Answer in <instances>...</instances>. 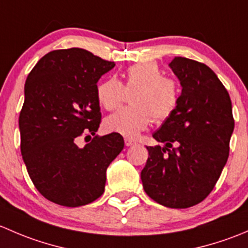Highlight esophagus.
Instances as JSON below:
<instances>
[{
    "instance_id": "34e87169",
    "label": "esophagus",
    "mask_w": 248,
    "mask_h": 248,
    "mask_svg": "<svg viewBox=\"0 0 248 248\" xmlns=\"http://www.w3.org/2000/svg\"><path fill=\"white\" fill-rule=\"evenodd\" d=\"M124 145H126V146H132V145H136V141H134V140H132V139L126 138V139H124Z\"/></svg>"
}]
</instances>
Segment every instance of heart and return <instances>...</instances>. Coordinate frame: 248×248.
<instances>
[{"instance_id":"1","label":"heart","mask_w":248,"mask_h":248,"mask_svg":"<svg viewBox=\"0 0 248 248\" xmlns=\"http://www.w3.org/2000/svg\"><path fill=\"white\" fill-rule=\"evenodd\" d=\"M122 85L109 78L97 87V99L107 110L119 108L126 97H131L132 107L117 110L104 120V128L126 138L137 136L151 124L152 120L164 122L174 114L179 104V89L174 80L163 77L154 62H140L128 67Z\"/></svg>"}]
</instances>
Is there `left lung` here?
Masks as SVG:
<instances>
[{
  "label": "left lung",
  "instance_id": "left-lung-1",
  "mask_svg": "<svg viewBox=\"0 0 248 248\" xmlns=\"http://www.w3.org/2000/svg\"><path fill=\"white\" fill-rule=\"evenodd\" d=\"M169 67L182 91L174 114L152 134L164 146H146L141 170L147 196L171 209L204 201L214 189L229 156L234 131L228 91L206 64L175 57Z\"/></svg>",
  "mask_w": 248,
  "mask_h": 248
}]
</instances>
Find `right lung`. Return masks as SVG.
Listing matches in <instances>:
<instances>
[{
    "label": "right lung",
    "instance_id": "right-lung-1",
    "mask_svg": "<svg viewBox=\"0 0 248 248\" xmlns=\"http://www.w3.org/2000/svg\"><path fill=\"white\" fill-rule=\"evenodd\" d=\"M114 66L71 47L47 52L27 77L20 149L36 188L55 204L77 207L99 198L107 169L124 149V138L116 133L95 136L84 148L75 142L78 136L98 131L97 82Z\"/></svg>",
    "mask_w": 248,
    "mask_h": 248
}]
</instances>
